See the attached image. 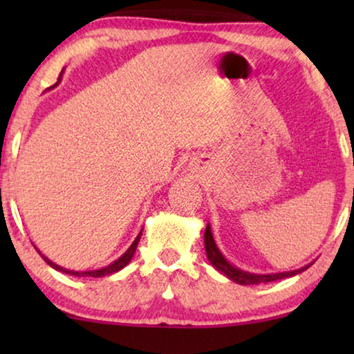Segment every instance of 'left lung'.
Returning <instances> with one entry per match:
<instances>
[{
  "mask_svg": "<svg viewBox=\"0 0 354 354\" xmlns=\"http://www.w3.org/2000/svg\"><path fill=\"white\" fill-rule=\"evenodd\" d=\"M205 250H206V256L209 259V263L214 266L216 270H219L221 274H224L227 279H230L232 282H236L240 285H256V283H268V282H274V280H282L287 277H293V275L301 274L303 270H306L309 266H313V263H309L304 266V268L290 270V272H275V274H253V272H246V270H241L234 266L229 261L225 259V256L221 253V250L217 248L214 236H212L211 232V225H206L205 230Z\"/></svg>",
  "mask_w": 354,
  "mask_h": 354,
  "instance_id": "left-lung-1",
  "label": "left lung"
}]
</instances>
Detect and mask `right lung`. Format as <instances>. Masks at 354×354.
Here are the masks:
<instances>
[{"label":"right lung","instance_id":"1","mask_svg":"<svg viewBox=\"0 0 354 354\" xmlns=\"http://www.w3.org/2000/svg\"><path fill=\"white\" fill-rule=\"evenodd\" d=\"M64 71V69H62ZM62 74V72H61ZM61 82V77H59V80H57V84H59ZM57 84H55L53 86H50V88L48 90H51V88H55V86L57 85ZM142 232H143V229L140 230V234L137 235V239L133 240V243L129 246V250L125 251V253L120 256V258H118L114 261V263H111V264H108L106 266V268H101V269H95V270H71V269H66V268H61V266H57L56 263H53L51 259H48L45 254H41L40 253V250L37 248L35 245V248H37V251L38 253L41 254V258L45 259V263L46 264H50L53 269H56V270H59V272H64V274H69V275H75V277H104V275H109V274H114V272H119L120 269H124L125 266H127L130 261H132V258H133V254H135V250H137V245H138V241H140V239H142Z\"/></svg>","mask_w":354,"mask_h":354}]
</instances>
